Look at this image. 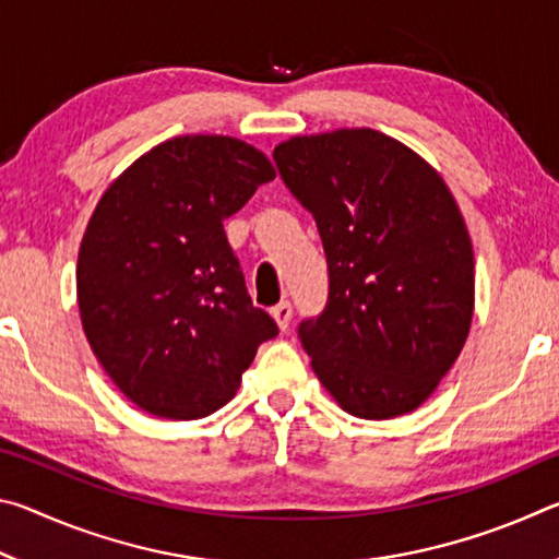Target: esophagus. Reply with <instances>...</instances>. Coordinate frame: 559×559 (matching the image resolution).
I'll list each match as a JSON object with an SVG mask.
<instances>
[{"mask_svg":"<svg viewBox=\"0 0 559 559\" xmlns=\"http://www.w3.org/2000/svg\"><path fill=\"white\" fill-rule=\"evenodd\" d=\"M271 316H273V320H276L281 330H288L290 318H293V306L288 300H281L278 306L271 308Z\"/></svg>","mask_w":559,"mask_h":559,"instance_id":"1","label":"esophagus"}]
</instances>
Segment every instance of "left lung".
I'll return each mask as SVG.
<instances>
[{
	"label": "left lung",
	"mask_w": 559,
	"mask_h": 559,
	"mask_svg": "<svg viewBox=\"0 0 559 559\" xmlns=\"http://www.w3.org/2000/svg\"><path fill=\"white\" fill-rule=\"evenodd\" d=\"M273 159L325 249L328 302L298 325L318 380L359 419L416 409L456 362L473 318L456 200L437 169L370 128L290 138Z\"/></svg>",
	"instance_id": "1"
}]
</instances>
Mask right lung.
I'll use <instances>...</instances> for the list:
<instances>
[{
    "label": "right lung",
    "mask_w": 559,
    "mask_h": 559,
    "mask_svg": "<svg viewBox=\"0 0 559 559\" xmlns=\"http://www.w3.org/2000/svg\"><path fill=\"white\" fill-rule=\"evenodd\" d=\"M273 177L269 157L241 140L182 135L100 197L79 251V310L103 370L147 414H214L278 335L224 234Z\"/></svg>",
    "instance_id": "right-lung-1"
}]
</instances>
